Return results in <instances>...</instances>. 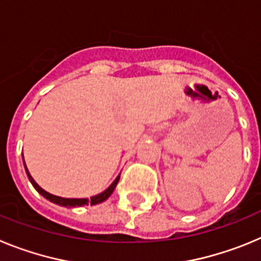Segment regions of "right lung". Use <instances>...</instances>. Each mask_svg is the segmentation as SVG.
<instances>
[{"label": "right lung", "mask_w": 261, "mask_h": 261, "mask_svg": "<svg viewBox=\"0 0 261 261\" xmlns=\"http://www.w3.org/2000/svg\"><path fill=\"white\" fill-rule=\"evenodd\" d=\"M23 165H24V168H26V174H27V176H29L31 184L34 186V188H35V190L38 191V192L40 193L43 197H45L47 200H49L50 202H53V204H57V205H61V206H66V208L84 206V205H89V204L96 205V204H100V202L106 201V200H107L108 197L112 195V192H114V190L116 188L117 183H119V179H120V175H117L116 179L112 181V184L108 187L107 190L103 191V192L99 193V195H95V196H93V197H90V199H66V197H60V196L52 195V193H49V192H47V191L43 190L41 187H39V184L36 183V181L32 179L31 175H30L29 170H27V167H26V163H24V159H23Z\"/></svg>", "instance_id": "1"}]
</instances>
